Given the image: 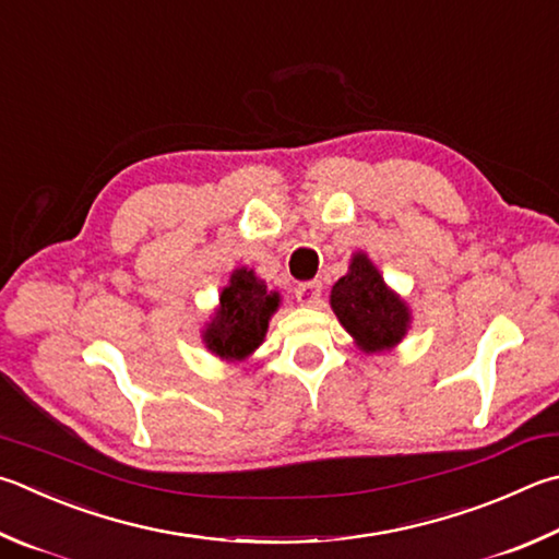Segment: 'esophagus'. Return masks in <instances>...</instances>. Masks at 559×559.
Segmentation results:
<instances>
[{"label": "esophagus", "instance_id": "1", "mask_svg": "<svg viewBox=\"0 0 559 559\" xmlns=\"http://www.w3.org/2000/svg\"><path fill=\"white\" fill-rule=\"evenodd\" d=\"M322 296V283L320 281H306V283H298L296 286V298L300 306H318V300Z\"/></svg>", "mask_w": 559, "mask_h": 559}]
</instances>
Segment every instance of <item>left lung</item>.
I'll return each instance as SVG.
<instances>
[{"label": "left lung", "mask_w": 559, "mask_h": 559, "mask_svg": "<svg viewBox=\"0 0 559 559\" xmlns=\"http://www.w3.org/2000/svg\"><path fill=\"white\" fill-rule=\"evenodd\" d=\"M330 306L342 328L367 354L393 349L411 328L405 300L385 286L379 269L364 251L354 253L347 276L332 286Z\"/></svg>", "instance_id": "obj_1"}]
</instances>
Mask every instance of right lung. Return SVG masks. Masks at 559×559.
Here are the masks:
<instances>
[{
    "instance_id": "obj_1",
    "label": "right lung",
    "mask_w": 559,
    "mask_h": 559,
    "mask_svg": "<svg viewBox=\"0 0 559 559\" xmlns=\"http://www.w3.org/2000/svg\"><path fill=\"white\" fill-rule=\"evenodd\" d=\"M281 296L269 290L253 269H235L219 293V306L202 330V342L225 361H245L266 337L271 314L278 310Z\"/></svg>"
}]
</instances>
